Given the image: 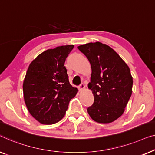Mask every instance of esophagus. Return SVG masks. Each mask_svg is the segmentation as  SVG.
I'll use <instances>...</instances> for the list:
<instances>
[{
    "mask_svg": "<svg viewBox=\"0 0 155 155\" xmlns=\"http://www.w3.org/2000/svg\"><path fill=\"white\" fill-rule=\"evenodd\" d=\"M84 88H85V85H84V84H80V86H78V90H79L80 91H83Z\"/></svg>",
    "mask_w": 155,
    "mask_h": 155,
    "instance_id": "obj_1",
    "label": "esophagus"
}]
</instances>
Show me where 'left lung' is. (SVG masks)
I'll return each instance as SVG.
<instances>
[{
	"mask_svg": "<svg viewBox=\"0 0 155 155\" xmlns=\"http://www.w3.org/2000/svg\"><path fill=\"white\" fill-rule=\"evenodd\" d=\"M91 66V82L94 102L87 109L91 119L108 124L120 117L132 94L133 78L130 69L109 45L100 42L79 45Z\"/></svg>",
	"mask_w": 155,
	"mask_h": 155,
	"instance_id": "left-lung-1",
	"label": "left lung"
}]
</instances>
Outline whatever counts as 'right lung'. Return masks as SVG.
I'll list each match as a JSON object with an SVG mask.
<instances>
[{"label": "right lung", "instance_id": "obj_1", "mask_svg": "<svg viewBox=\"0 0 155 155\" xmlns=\"http://www.w3.org/2000/svg\"><path fill=\"white\" fill-rule=\"evenodd\" d=\"M73 45L43 52L28 67L23 83L26 106L41 124H53L64 117L71 99L78 92L69 84L64 67Z\"/></svg>", "mask_w": 155, "mask_h": 155}]
</instances>
